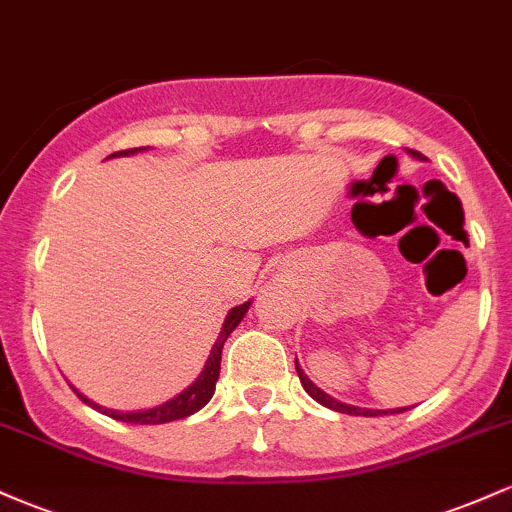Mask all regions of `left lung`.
I'll return each mask as SVG.
<instances>
[{
  "instance_id": "1",
  "label": "left lung",
  "mask_w": 512,
  "mask_h": 512,
  "mask_svg": "<svg viewBox=\"0 0 512 512\" xmlns=\"http://www.w3.org/2000/svg\"><path fill=\"white\" fill-rule=\"evenodd\" d=\"M409 151V156H414V158H424L419 154V151H411V149H407ZM296 373H298V378H301V385H303V390L308 392L310 397L315 399V402H320L322 407H327V409H334V411H339V414H354V416H383V414H399V411H407V409H411V407H399V409H366V407H354V404H346V402H339V399H334V397H330L327 395V392H322L320 387H317L313 380L308 378V375L303 373V368L298 366V358H296Z\"/></svg>"
}]
</instances>
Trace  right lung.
<instances>
[{
  "instance_id": "obj_1",
  "label": "right lung",
  "mask_w": 512,
  "mask_h": 512,
  "mask_svg": "<svg viewBox=\"0 0 512 512\" xmlns=\"http://www.w3.org/2000/svg\"><path fill=\"white\" fill-rule=\"evenodd\" d=\"M139 151H149V146H142V149L117 151V154H110L108 158L132 156V154H139ZM250 305H252V298H250V301L240 303V305H236V308L228 310L226 320H223L219 339H216L214 346H211L209 358H207V363H204L202 373L197 375L195 383L187 385L185 390L178 392V395H175V397H170L168 402L156 404V407H151V409L117 411V409L101 407V404H96V402H93V399H88L86 395H81V392L76 390V387H74V392H76V395H79L81 402L88 404V407L101 411V414L110 416V419H115V421H125V424H151V426H154V424H168V421L187 419V416L195 414V411L202 409L204 404H207L209 399L214 397L216 380H219V373H221V351H223V344H226L228 334H231L240 325V320H243L245 313H248Z\"/></svg>"
}]
</instances>
